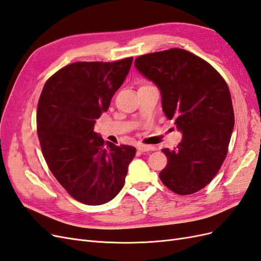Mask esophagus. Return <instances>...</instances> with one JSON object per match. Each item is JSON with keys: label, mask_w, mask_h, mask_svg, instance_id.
I'll list each match as a JSON object with an SVG mask.
<instances>
[{"label": "esophagus", "mask_w": 261, "mask_h": 261, "mask_svg": "<svg viewBox=\"0 0 261 261\" xmlns=\"http://www.w3.org/2000/svg\"><path fill=\"white\" fill-rule=\"evenodd\" d=\"M138 151L140 152H147V151H153V150H155V147L154 146H148V145H139L137 147Z\"/></svg>", "instance_id": "esophagus-1"}]
</instances>
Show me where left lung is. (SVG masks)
<instances>
[{"label":"left lung","instance_id":"1","mask_svg":"<svg viewBox=\"0 0 261 261\" xmlns=\"http://www.w3.org/2000/svg\"><path fill=\"white\" fill-rule=\"evenodd\" d=\"M138 72L161 93L162 110L183 135L177 148H165L162 183L178 195L207 186L219 172L234 128L228 87L208 62L183 49L141 55Z\"/></svg>","mask_w":261,"mask_h":261}]
</instances>
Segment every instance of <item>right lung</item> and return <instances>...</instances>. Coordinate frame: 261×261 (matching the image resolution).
I'll return each mask as SVG.
<instances>
[{
	"instance_id": "right-lung-1",
	"label": "right lung",
	"mask_w": 261,
	"mask_h": 261,
	"mask_svg": "<svg viewBox=\"0 0 261 261\" xmlns=\"http://www.w3.org/2000/svg\"><path fill=\"white\" fill-rule=\"evenodd\" d=\"M76 62L45 83L37 111V132L46 164L59 183L89 206L112 200L124 186L135 147L107 143L93 130L132 66Z\"/></svg>"
}]
</instances>
